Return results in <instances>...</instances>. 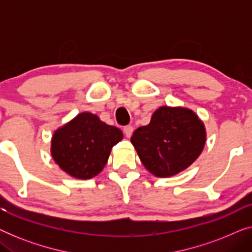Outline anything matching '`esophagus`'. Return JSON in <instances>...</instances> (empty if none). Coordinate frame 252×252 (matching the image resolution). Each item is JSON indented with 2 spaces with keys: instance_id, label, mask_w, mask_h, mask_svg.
<instances>
[{
  "instance_id": "obj_1",
  "label": "esophagus",
  "mask_w": 252,
  "mask_h": 252,
  "mask_svg": "<svg viewBox=\"0 0 252 252\" xmlns=\"http://www.w3.org/2000/svg\"><path fill=\"white\" fill-rule=\"evenodd\" d=\"M133 130H134L133 126H130V125L124 127V133H125L126 137H130V136H132V134H133Z\"/></svg>"
}]
</instances>
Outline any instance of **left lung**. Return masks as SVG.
Instances as JSON below:
<instances>
[{"instance_id": "8db88e82", "label": "left lung", "mask_w": 252, "mask_h": 252, "mask_svg": "<svg viewBox=\"0 0 252 252\" xmlns=\"http://www.w3.org/2000/svg\"><path fill=\"white\" fill-rule=\"evenodd\" d=\"M206 129L198 116L182 106H160L147 126L130 137L144 167L158 178H168L190 166L203 151Z\"/></svg>"}]
</instances>
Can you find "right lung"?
Wrapping results in <instances>:
<instances>
[{
    "mask_svg": "<svg viewBox=\"0 0 252 252\" xmlns=\"http://www.w3.org/2000/svg\"><path fill=\"white\" fill-rule=\"evenodd\" d=\"M123 132L91 112H81L54 132L50 153L72 178L87 180L101 173Z\"/></svg>",
    "mask_w": 252,
    "mask_h": 252,
    "instance_id": "1",
    "label": "right lung"
}]
</instances>
